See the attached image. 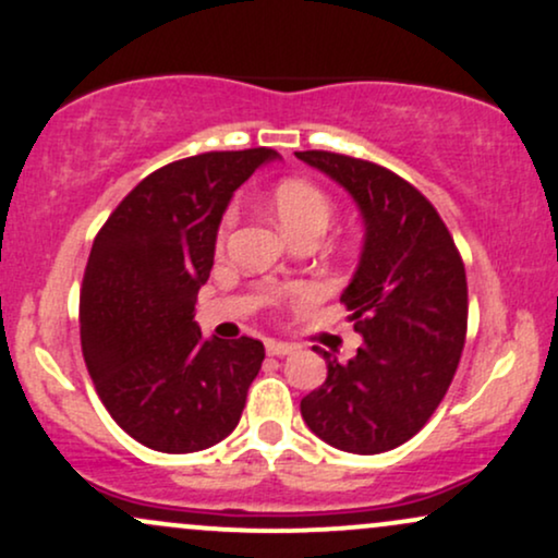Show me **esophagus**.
<instances>
[{"label":"esophagus","instance_id":"34e87169","mask_svg":"<svg viewBox=\"0 0 558 558\" xmlns=\"http://www.w3.org/2000/svg\"><path fill=\"white\" fill-rule=\"evenodd\" d=\"M265 349H267V354L270 356H288V354H293V345L291 343H283V341H265Z\"/></svg>","mask_w":558,"mask_h":558}]
</instances>
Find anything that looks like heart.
Masks as SVG:
<instances>
[{
  "mask_svg": "<svg viewBox=\"0 0 558 558\" xmlns=\"http://www.w3.org/2000/svg\"><path fill=\"white\" fill-rule=\"evenodd\" d=\"M272 209L278 215L280 226L291 239L299 235H323L328 230L336 207H332V198L319 189L317 183L304 181V178H286L272 189ZM235 207H230L222 215L220 222V241L226 239L228 230L235 226Z\"/></svg>",
  "mask_w": 558,
  "mask_h": 558,
  "instance_id": "obj_1",
  "label": "heart"
}]
</instances>
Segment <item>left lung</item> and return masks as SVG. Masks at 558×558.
<instances>
[{
  "label": "left lung",
  "instance_id": "1",
  "mask_svg": "<svg viewBox=\"0 0 558 558\" xmlns=\"http://www.w3.org/2000/svg\"><path fill=\"white\" fill-rule=\"evenodd\" d=\"M341 183L364 220L360 267L341 301L364 343L301 399V417L325 444L383 453L407 444L444 401L466 338L462 254L435 207L412 183L367 159L296 151Z\"/></svg>",
  "mask_w": 558,
  "mask_h": 558
}]
</instances>
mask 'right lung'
<instances>
[{"mask_svg":"<svg viewBox=\"0 0 558 558\" xmlns=\"http://www.w3.org/2000/svg\"><path fill=\"white\" fill-rule=\"evenodd\" d=\"M275 157L259 146L165 165L96 233L81 286L83 360L112 420L155 451H202L239 425L265 345L207 341L194 310L230 196Z\"/></svg>","mask_w":558,"mask_h":558,"instance_id":"add662e5","label":"right lung"}]
</instances>
